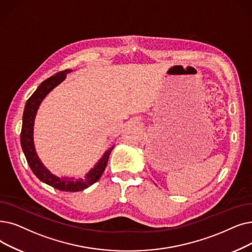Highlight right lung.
I'll use <instances>...</instances> for the list:
<instances>
[{
  "label": "right lung",
  "mask_w": 252,
  "mask_h": 252,
  "mask_svg": "<svg viewBox=\"0 0 252 252\" xmlns=\"http://www.w3.org/2000/svg\"><path fill=\"white\" fill-rule=\"evenodd\" d=\"M69 72H71V70H64L51 76V77H49L45 81H43L39 85L37 91L31 95L25 107L23 127H21L20 133V142L31 170L42 182H44L50 185V187L62 191H79L91 187L92 184H94L101 178L102 174L107 166L109 156H110L114 146L105 152V155L101 158V160L96 163L95 167L92 171L86 174V176L83 179L76 180L67 177H56L47 169H45L37 157V153L34 147V140H32L34 119L42 100L44 99L46 94L52 89H54V87L64 79L65 75Z\"/></svg>",
  "instance_id": "right-lung-1"
}]
</instances>
